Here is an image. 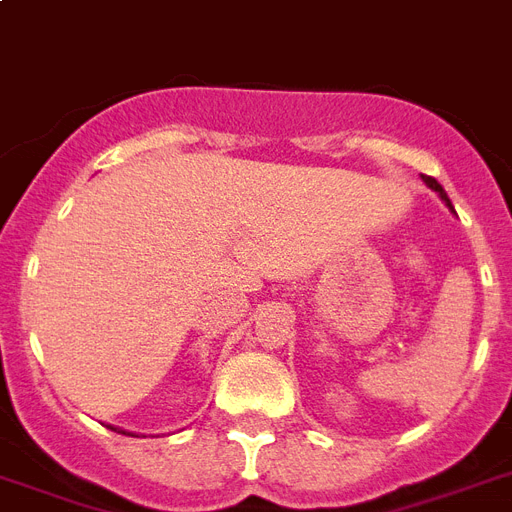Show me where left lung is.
I'll return each instance as SVG.
<instances>
[{
	"label": "left lung",
	"instance_id": "8db88e82",
	"mask_svg": "<svg viewBox=\"0 0 512 512\" xmlns=\"http://www.w3.org/2000/svg\"><path fill=\"white\" fill-rule=\"evenodd\" d=\"M422 180H425V183H428L430 188H433V191H438V196H441V199H444L446 204H449V209H454V207H452V201H449V196H446L444 188H441V185H438L436 177H428V175H425V177H422Z\"/></svg>",
	"mask_w": 512,
	"mask_h": 512
}]
</instances>
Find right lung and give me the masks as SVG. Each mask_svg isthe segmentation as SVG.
<instances>
[{
	"label": "right lung",
	"instance_id": "1",
	"mask_svg": "<svg viewBox=\"0 0 512 512\" xmlns=\"http://www.w3.org/2000/svg\"><path fill=\"white\" fill-rule=\"evenodd\" d=\"M114 430H116V428H114Z\"/></svg>",
	"mask_w": 512,
	"mask_h": 512
}]
</instances>
